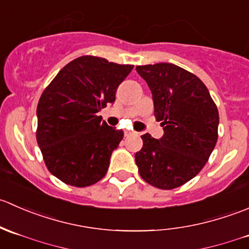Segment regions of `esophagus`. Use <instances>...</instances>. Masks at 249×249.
<instances>
[{
  "instance_id": "obj_1",
  "label": "esophagus",
  "mask_w": 249,
  "mask_h": 249,
  "mask_svg": "<svg viewBox=\"0 0 249 249\" xmlns=\"http://www.w3.org/2000/svg\"><path fill=\"white\" fill-rule=\"evenodd\" d=\"M137 132L131 131V130H124V135L125 136H131V135H136Z\"/></svg>"
}]
</instances>
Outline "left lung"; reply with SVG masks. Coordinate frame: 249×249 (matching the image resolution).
<instances>
[{"mask_svg":"<svg viewBox=\"0 0 249 249\" xmlns=\"http://www.w3.org/2000/svg\"><path fill=\"white\" fill-rule=\"evenodd\" d=\"M147 82L154 115L164 135H142L135 154L141 177L150 185L170 190L202 170L218 140L219 114L206 85L195 74L167 62L136 66Z\"/></svg>","mask_w":249,"mask_h":249,"instance_id":"8db88e82","label":"left lung"}]
</instances>
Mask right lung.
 I'll return each mask as SVG.
<instances>
[{
    "label": "right lung",
    "instance_id": "add662e5",
    "mask_svg": "<svg viewBox=\"0 0 249 249\" xmlns=\"http://www.w3.org/2000/svg\"><path fill=\"white\" fill-rule=\"evenodd\" d=\"M132 65L85 55L67 64L42 94L36 139L52 175L73 187H89L105 177L124 132L97 115L115 101Z\"/></svg>",
    "mask_w": 249,
    "mask_h": 249
}]
</instances>
